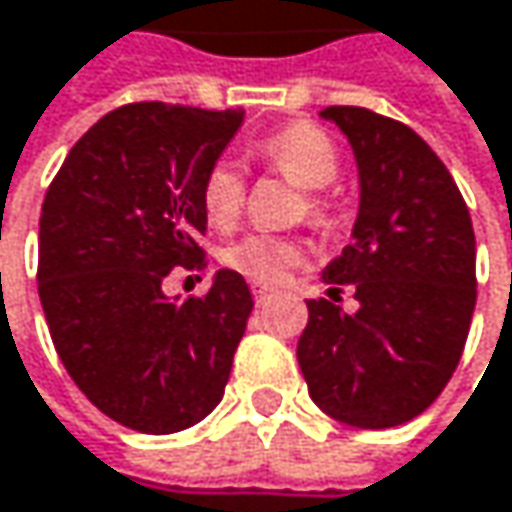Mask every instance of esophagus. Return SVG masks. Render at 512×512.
Segmentation results:
<instances>
[{"mask_svg": "<svg viewBox=\"0 0 512 512\" xmlns=\"http://www.w3.org/2000/svg\"><path fill=\"white\" fill-rule=\"evenodd\" d=\"M252 293H255V302L257 305H263L269 296H272V290L266 287V284H252Z\"/></svg>", "mask_w": 512, "mask_h": 512, "instance_id": "esophagus-1", "label": "esophagus"}]
</instances>
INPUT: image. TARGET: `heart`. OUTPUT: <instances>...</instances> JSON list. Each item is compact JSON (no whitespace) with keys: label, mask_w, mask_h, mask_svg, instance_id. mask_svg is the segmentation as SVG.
<instances>
[{"label":"heart","mask_w":512,"mask_h":512,"mask_svg":"<svg viewBox=\"0 0 512 512\" xmlns=\"http://www.w3.org/2000/svg\"><path fill=\"white\" fill-rule=\"evenodd\" d=\"M255 154L305 189L302 210L317 228H332L338 219V204L326 192L341 171V151L326 130L299 121L255 145ZM201 207L216 228H231L246 207V174L237 159L219 156L201 180ZM222 263L255 284H281L305 260L308 249L296 237L255 231L222 249Z\"/></svg>","instance_id":"b5f03b06"}]
</instances>
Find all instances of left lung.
I'll use <instances>...</instances> for the list:
<instances>
[{
    "instance_id": "left-lung-1",
    "label": "left lung",
    "mask_w": 512,
    "mask_h": 512,
    "mask_svg": "<svg viewBox=\"0 0 512 512\" xmlns=\"http://www.w3.org/2000/svg\"><path fill=\"white\" fill-rule=\"evenodd\" d=\"M361 180L353 243L308 299L296 358L314 403L341 424L385 430L418 418L448 385L468 338L477 275L474 228L460 189L406 124L361 106H329ZM353 286L359 311L337 302Z\"/></svg>"
}]
</instances>
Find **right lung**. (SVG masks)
I'll return each instance as SVG.
<instances>
[{"label":"right lung","mask_w":512,"mask_h":512,"mask_svg":"<svg viewBox=\"0 0 512 512\" xmlns=\"http://www.w3.org/2000/svg\"><path fill=\"white\" fill-rule=\"evenodd\" d=\"M243 115L127 103L70 148L47 189L38 293L55 353L130 430H186L225 394L255 308L246 278L219 269L189 299H168L162 281L174 266H204L201 180Z\"/></svg>","instance_id":"add662e5"}]
</instances>
